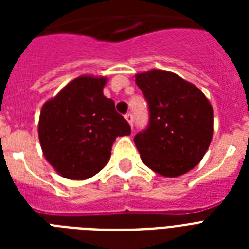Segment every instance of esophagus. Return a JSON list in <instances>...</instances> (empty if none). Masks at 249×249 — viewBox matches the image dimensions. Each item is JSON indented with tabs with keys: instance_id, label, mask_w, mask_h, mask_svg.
I'll return each instance as SVG.
<instances>
[{
	"instance_id": "34e87169",
	"label": "esophagus",
	"mask_w": 249,
	"mask_h": 249,
	"mask_svg": "<svg viewBox=\"0 0 249 249\" xmlns=\"http://www.w3.org/2000/svg\"><path fill=\"white\" fill-rule=\"evenodd\" d=\"M125 119H126V121L129 123V125H130V126H133V115L132 113L130 112L126 113V115H125Z\"/></svg>"
}]
</instances>
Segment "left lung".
<instances>
[{
    "instance_id": "left-lung-1",
    "label": "left lung",
    "mask_w": 249,
    "mask_h": 249,
    "mask_svg": "<svg viewBox=\"0 0 249 249\" xmlns=\"http://www.w3.org/2000/svg\"><path fill=\"white\" fill-rule=\"evenodd\" d=\"M147 101L148 124L134 143L146 165L164 177L187 173L203 159L213 136V108L205 95L176 73H138Z\"/></svg>"
}]
</instances>
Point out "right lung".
<instances>
[{
  "instance_id": "add662e5",
  "label": "right lung",
  "mask_w": 249,
  "mask_h": 249,
  "mask_svg": "<svg viewBox=\"0 0 249 249\" xmlns=\"http://www.w3.org/2000/svg\"><path fill=\"white\" fill-rule=\"evenodd\" d=\"M105 77L81 76L44 105L38 121L42 152L60 176L93 177L107 164L117 137L130 126L103 95Z\"/></svg>"
}]
</instances>
